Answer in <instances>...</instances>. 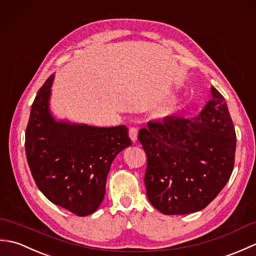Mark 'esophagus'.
Returning a JSON list of instances; mask_svg holds the SVG:
<instances>
[{
	"label": "esophagus",
	"mask_w": 256,
	"mask_h": 256,
	"mask_svg": "<svg viewBox=\"0 0 256 256\" xmlns=\"http://www.w3.org/2000/svg\"><path fill=\"white\" fill-rule=\"evenodd\" d=\"M128 135H130V138L132 140L133 143L136 142V140H138V128H130V130H128Z\"/></svg>",
	"instance_id": "1"
}]
</instances>
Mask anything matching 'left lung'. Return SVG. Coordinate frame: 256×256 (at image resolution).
<instances>
[{
  "label": "left lung",
  "instance_id": "obj_1",
  "mask_svg": "<svg viewBox=\"0 0 256 256\" xmlns=\"http://www.w3.org/2000/svg\"><path fill=\"white\" fill-rule=\"evenodd\" d=\"M211 100L194 120L168 116L138 132L148 156L146 194L164 214L206 208L234 167L236 135L224 98L211 86Z\"/></svg>",
  "mask_w": 256,
  "mask_h": 256
}]
</instances>
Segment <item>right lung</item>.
Masks as SVG:
<instances>
[{"label": "right lung", "mask_w": 256, "mask_h": 256, "mask_svg": "<svg viewBox=\"0 0 256 256\" xmlns=\"http://www.w3.org/2000/svg\"><path fill=\"white\" fill-rule=\"evenodd\" d=\"M55 74L32 102L25 150L32 176L45 197L79 216L99 208L116 156L131 145L128 128H98L56 121L50 111Z\"/></svg>", "instance_id": "obj_1"}]
</instances>
